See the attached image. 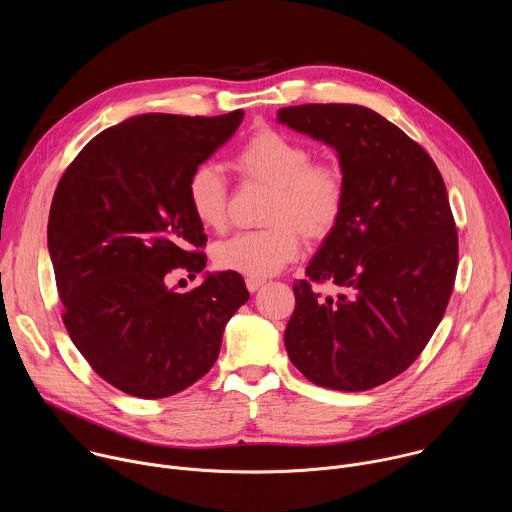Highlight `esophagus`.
Wrapping results in <instances>:
<instances>
[{
  "label": "esophagus",
  "instance_id": "34e87169",
  "mask_svg": "<svg viewBox=\"0 0 512 512\" xmlns=\"http://www.w3.org/2000/svg\"><path fill=\"white\" fill-rule=\"evenodd\" d=\"M245 283H247V289H249L251 293H255V291L265 283V281H263V279H253V277H249Z\"/></svg>",
  "mask_w": 512,
  "mask_h": 512
}]
</instances>
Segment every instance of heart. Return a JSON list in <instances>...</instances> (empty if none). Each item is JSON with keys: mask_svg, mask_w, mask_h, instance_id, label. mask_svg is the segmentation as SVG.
I'll return each mask as SVG.
<instances>
[{"mask_svg": "<svg viewBox=\"0 0 512 512\" xmlns=\"http://www.w3.org/2000/svg\"><path fill=\"white\" fill-rule=\"evenodd\" d=\"M233 168L247 183L265 185L271 197L267 229L237 233L213 249L219 269L263 279L279 273L307 241L329 237L346 209V177L331 162H313L311 150L275 128L255 130L233 154ZM187 201L195 219L221 231L229 215V185L215 164L195 166L187 181Z\"/></svg>", "mask_w": 512, "mask_h": 512, "instance_id": "b5f03b06", "label": "heart"}]
</instances>
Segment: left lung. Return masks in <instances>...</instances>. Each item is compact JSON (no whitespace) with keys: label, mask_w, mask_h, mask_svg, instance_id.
Returning a JSON list of instances; mask_svg holds the SVG:
<instances>
[{"label":"left lung","mask_w":512,"mask_h":512,"mask_svg":"<svg viewBox=\"0 0 512 512\" xmlns=\"http://www.w3.org/2000/svg\"><path fill=\"white\" fill-rule=\"evenodd\" d=\"M277 120L335 148L346 209L293 285L291 364L329 390L376 388L414 364L436 331L458 267L440 170L396 124L358 104L279 108ZM311 282H333L321 298Z\"/></svg>","instance_id":"left-lung-1"}]
</instances>
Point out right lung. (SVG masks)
<instances>
[{"label": "right lung", "mask_w": 512, "mask_h": 512, "mask_svg": "<svg viewBox=\"0 0 512 512\" xmlns=\"http://www.w3.org/2000/svg\"><path fill=\"white\" fill-rule=\"evenodd\" d=\"M243 116H132L94 136L58 183L48 249L62 319L92 370L124 394L156 400L193 386L249 299L233 271L207 273L189 293L166 285L175 269L207 267L187 181Z\"/></svg>", "instance_id": "right-lung-1"}]
</instances>
